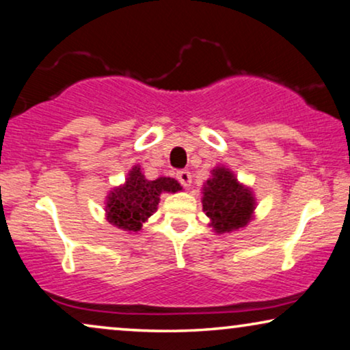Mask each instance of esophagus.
Wrapping results in <instances>:
<instances>
[{"label": "esophagus", "mask_w": 350, "mask_h": 350, "mask_svg": "<svg viewBox=\"0 0 350 350\" xmlns=\"http://www.w3.org/2000/svg\"><path fill=\"white\" fill-rule=\"evenodd\" d=\"M176 178H178V180L184 185V187H189V185L192 184V176H190V172L187 170L179 171L178 174H176Z\"/></svg>", "instance_id": "esophagus-1"}]
</instances>
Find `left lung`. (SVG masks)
Masks as SVG:
<instances>
[{
  "label": "left lung",
  "instance_id": "obj_1",
  "mask_svg": "<svg viewBox=\"0 0 350 350\" xmlns=\"http://www.w3.org/2000/svg\"><path fill=\"white\" fill-rule=\"evenodd\" d=\"M203 211L216 234H230L245 227L256 208V198L250 187L240 184L229 167L217 166L203 185Z\"/></svg>",
  "mask_w": 350,
  "mask_h": 350
}]
</instances>
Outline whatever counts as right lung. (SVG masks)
Returning a JSON list of instances; mask_svg holds the SVG:
<instances>
[{
  "label": "right lung",
  "instance_id": "obj_1",
  "mask_svg": "<svg viewBox=\"0 0 350 350\" xmlns=\"http://www.w3.org/2000/svg\"><path fill=\"white\" fill-rule=\"evenodd\" d=\"M183 190L172 178L146 179L141 166L136 165L128 172L126 183L110 190L105 202L107 221L111 226L128 232L141 230L142 224L157 211L163 192L176 193Z\"/></svg>",
  "mask_w": 350,
  "mask_h": 350
}]
</instances>
